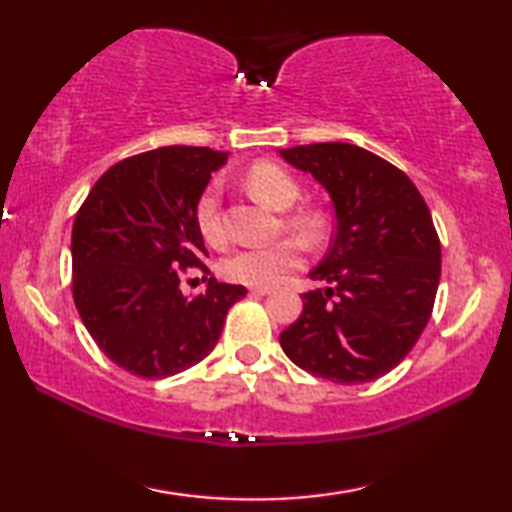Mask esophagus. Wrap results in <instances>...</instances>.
Here are the masks:
<instances>
[{
    "mask_svg": "<svg viewBox=\"0 0 512 512\" xmlns=\"http://www.w3.org/2000/svg\"><path fill=\"white\" fill-rule=\"evenodd\" d=\"M250 293H253V296H268V293H271V289H268V287H255V289H250Z\"/></svg>",
    "mask_w": 512,
    "mask_h": 512,
    "instance_id": "obj_1",
    "label": "esophagus"
}]
</instances>
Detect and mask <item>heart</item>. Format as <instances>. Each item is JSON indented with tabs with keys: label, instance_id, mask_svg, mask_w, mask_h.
Wrapping results in <instances>:
<instances>
[{
	"label": "heart",
	"instance_id": "obj_1",
	"mask_svg": "<svg viewBox=\"0 0 512 512\" xmlns=\"http://www.w3.org/2000/svg\"><path fill=\"white\" fill-rule=\"evenodd\" d=\"M246 187L259 203L271 207L275 212H287L300 198V185L289 171L277 167L273 162H257L246 171ZM221 189L216 183L207 185L203 196L196 205V225L201 230L207 244H221L223 225H221ZM287 228L305 244H318L325 235V219L318 212L302 210L291 214L287 219ZM300 248L293 241L271 248H250L239 250L228 257L221 266L223 275L232 282L246 284V287H273L282 282L284 275L296 271L300 266Z\"/></svg>",
	"mask_w": 512,
	"mask_h": 512
}]
</instances>
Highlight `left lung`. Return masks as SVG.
I'll list each match as a JSON object with an SVG mask.
<instances>
[{
    "mask_svg": "<svg viewBox=\"0 0 512 512\" xmlns=\"http://www.w3.org/2000/svg\"><path fill=\"white\" fill-rule=\"evenodd\" d=\"M325 187L336 235L309 273L325 289L302 296V314L280 334L298 368L334 384L391 372L427 327L440 282L431 212L404 171L345 142L280 149Z\"/></svg>",
    "mask_w": 512,
    "mask_h": 512,
    "instance_id": "8db88e82",
    "label": "left lung"
}]
</instances>
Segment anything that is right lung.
<instances>
[{
  "instance_id": "add662e5",
  "label": "right lung",
  "mask_w": 512,
  "mask_h": 512,
  "mask_svg": "<svg viewBox=\"0 0 512 512\" xmlns=\"http://www.w3.org/2000/svg\"><path fill=\"white\" fill-rule=\"evenodd\" d=\"M228 153L162 146L110 167L85 198L72 228V293L94 343L131 375L164 379L214 350L241 284L207 280L180 289L185 268L207 250L196 205Z\"/></svg>"
}]
</instances>
